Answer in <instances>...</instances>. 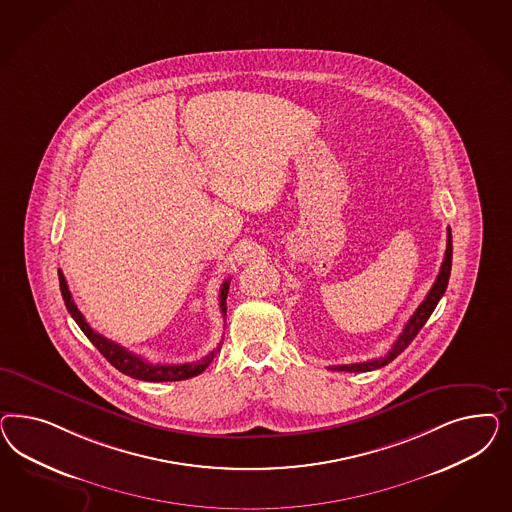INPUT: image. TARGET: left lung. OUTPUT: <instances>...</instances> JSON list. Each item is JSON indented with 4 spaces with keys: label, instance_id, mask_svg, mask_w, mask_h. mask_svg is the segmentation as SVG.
<instances>
[{
    "label": "left lung",
    "instance_id": "left-lung-1",
    "mask_svg": "<svg viewBox=\"0 0 512 512\" xmlns=\"http://www.w3.org/2000/svg\"><path fill=\"white\" fill-rule=\"evenodd\" d=\"M450 266H452V234L450 227L447 229V249H445V259L441 263V270L437 274V279L430 289V293L422 300L417 311L411 315V319L407 321V325L403 326V332L398 336V340L394 341L392 349L388 351L385 357L373 358L366 362H357V364H340V366H328V370H336V372H372L377 368L387 366L388 362H392L400 353L405 351V347L415 340V336L419 334L420 328L426 325V321L430 319V315L434 313L437 302L441 300V296L445 295L447 285H449Z\"/></svg>",
    "mask_w": 512,
    "mask_h": 512
}]
</instances>
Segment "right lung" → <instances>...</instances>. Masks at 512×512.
Listing matches in <instances>:
<instances>
[{
	"instance_id": "obj_1",
	"label": "right lung",
	"mask_w": 512,
	"mask_h": 512,
	"mask_svg": "<svg viewBox=\"0 0 512 512\" xmlns=\"http://www.w3.org/2000/svg\"><path fill=\"white\" fill-rule=\"evenodd\" d=\"M58 278H60V291H62L65 308L71 313L75 323L80 326V330L86 334V338L92 341L93 345L97 347V351L107 358L118 372L125 373L129 377H133V379L152 381V383L184 381V379L195 377V375L204 372L210 366V362L216 357L217 351L221 349V347H217L210 355H206V357L202 358V360H197V362H186V364H152V362L144 360L139 355L127 351L122 345H118V343H114L112 340H107L105 336L97 334L92 326L86 323L84 315L78 311L77 304L73 302V296H71V291L67 287V281L63 278L62 270H58ZM229 283H231V279L223 281V285L219 289V310L223 313V317L227 315L225 300H227V293H229Z\"/></svg>"
}]
</instances>
